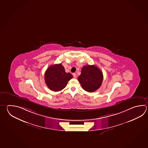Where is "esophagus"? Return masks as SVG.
<instances>
[{
	"label": "esophagus",
	"mask_w": 148,
	"mask_h": 148,
	"mask_svg": "<svg viewBox=\"0 0 148 148\" xmlns=\"http://www.w3.org/2000/svg\"><path fill=\"white\" fill-rule=\"evenodd\" d=\"M73 76H74V78H76V75H76V73H73Z\"/></svg>",
	"instance_id": "obj_1"
}]
</instances>
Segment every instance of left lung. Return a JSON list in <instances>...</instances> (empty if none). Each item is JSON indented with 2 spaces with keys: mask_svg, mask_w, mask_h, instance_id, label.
Here are the masks:
<instances>
[{
  "mask_svg": "<svg viewBox=\"0 0 148 148\" xmlns=\"http://www.w3.org/2000/svg\"><path fill=\"white\" fill-rule=\"evenodd\" d=\"M103 76L102 71L95 65H85L82 67L78 80L82 87L88 92H93L100 88Z\"/></svg>",
  "mask_w": 148,
  "mask_h": 148,
  "instance_id": "8db88e82",
  "label": "left lung"
}]
</instances>
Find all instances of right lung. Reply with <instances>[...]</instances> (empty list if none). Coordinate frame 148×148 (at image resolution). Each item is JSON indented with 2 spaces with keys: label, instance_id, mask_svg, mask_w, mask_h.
Here are the masks:
<instances>
[{
  "label": "right lung",
  "instance_id": "add662e5",
  "mask_svg": "<svg viewBox=\"0 0 148 148\" xmlns=\"http://www.w3.org/2000/svg\"><path fill=\"white\" fill-rule=\"evenodd\" d=\"M45 81L48 88L58 92L66 87L67 82L73 78L70 73L65 72L62 64H55L48 67L45 73Z\"/></svg>",
  "mask_w": 148,
  "mask_h": 148
}]
</instances>
